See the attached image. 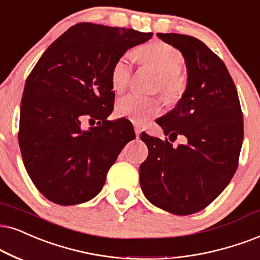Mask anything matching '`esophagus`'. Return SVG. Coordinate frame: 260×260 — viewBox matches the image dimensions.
<instances>
[{
    "mask_svg": "<svg viewBox=\"0 0 260 260\" xmlns=\"http://www.w3.org/2000/svg\"><path fill=\"white\" fill-rule=\"evenodd\" d=\"M134 132H136L137 138H139L140 133H141V128H140L139 124H134Z\"/></svg>",
    "mask_w": 260,
    "mask_h": 260,
    "instance_id": "1",
    "label": "esophagus"
}]
</instances>
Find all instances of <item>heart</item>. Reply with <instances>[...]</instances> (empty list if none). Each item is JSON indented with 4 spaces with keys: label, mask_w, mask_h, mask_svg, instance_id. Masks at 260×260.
<instances>
[{
    "label": "heart",
    "mask_w": 260,
    "mask_h": 260,
    "mask_svg": "<svg viewBox=\"0 0 260 260\" xmlns=\"http://www.w3.org/2000/svg\"><path fill=\"white\" fill-rule=\"evenodd\" d=\"M136 55L139 60L151 64L159 73L156 88L160 91L167 103L174 104L181 100L188 86V78L181 71L183 64L181 52L173 45L154 41L140 47L136 51ZM132 55L123 54L114 63L110 78L111 86L115 91H123L129 85L132 78ZM115 108L120 116L127 117L136 123H144L150 117L160 113L162 100L157 96H144L131 92L120 97Z\"/></svg>",
    "instance_id": "b5f03b06"
}]
</instances>
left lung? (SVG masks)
<instances>
[{
  "label": "left lung",
  "instance_id": "8db88e82",
  "mask_svg": "<svg viewBox=\"0 0 260 260\" xmlns=\"http://www.w3.org/2000/svg\"><path fill=\"white\" fill-rule=\"evenodd\" d=\"M157 36L182 52L188 86L175 109L156 122L166 136L182 134L188 144L173 147L167 138L141 133L149 156L139 168L140 186L157 208L186 216L210 205L234 176L244 116L234 81L215 52L190 36Z\"/></svg>",
  "mask_w": 260,
  "mask_h": 260
}]
</instances>
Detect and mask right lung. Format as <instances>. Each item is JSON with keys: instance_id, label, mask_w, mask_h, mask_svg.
I'll list each match as a JSON object with an SVG mask.
<instances>
[{"instance_id": "1", "label": "right lung", "mask_w": 260, "mask_h": 260, "mask_svg": "<svg viewBox=\"0 0 260 260\" xmlns=\"http://www.w3.org/2000/svg\"><path fill=\"white\" fill-rule=\"evenodd\" d=\"M151 32L80 22L45 50L26 79L19 146L29 179L58 205H77L101 192L128 141V120L108 121L114 109L111 68ZM98 121L88 131L81 121Z\"/></svg>"}]
</instances>
